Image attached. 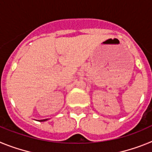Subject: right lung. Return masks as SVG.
I'll use <instances>...</instances> for the list:
<instances>
[{"label":"right lung","mask_w":152,"mask_h":152,"mask_svg":"<svg viewBox=\"0 0 152 152\" xmlns=\"http://www.w3.org/2000/svg\"><path fill=\"white\" fill-rule=\"evenodd\" d=\"M45 120H47V119H42V120H40V121H45Z\"/></svg>","instance_id":"add662e5"}]
</instances>
